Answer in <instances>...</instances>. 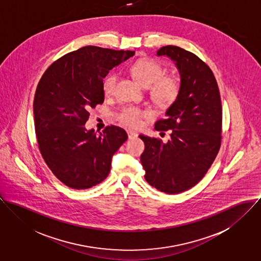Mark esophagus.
I'll list each match as a JSON object with an SVG mask.
<instances>
[{
    "label": "esophagus",
    "mask_w": 261,
    "mask_h": 261,
    "mask_svg": "<svg viewBox=\"0 0 261 261\" xmlns=\"http://www.w3.org/2000/svg\"><path fill=\"white\" fill-rule=\"evenodd\" d=\"M127 134H128V137H129V139H132V138H136V137L138 136V134H137L136 132H134V131H131V130H128V131H127Z\"/></svg>",
    "instance_id": "obj_1"
}]
</instances>
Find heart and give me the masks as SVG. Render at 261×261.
<instances>
[{
    "instance_id": "1",
    "label": "heart",
    "mask_w": 261,
    "mask_h": 261,
    "mask_svg": "<svg viewBox=\"0 0 261 261\" xmlns=\"http://www.w3.org/2000/svg\"><path fill=\"white\" fill-rule=\"evenodd\" d=\"M131 74L144 87H150L152 99L159 105H169L176 99L179 92V84L172 76H163L164 69L156 61L139 59L130 67ZM118 76L115 73L108 74L102 82V90L105 96L114 93ZM147 116L145 111L136 107H127L118 115L119 121L131 128H137Z\"/></svg>"
}]
</instances>
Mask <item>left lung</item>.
Masks as SVG:
<instances>
[{"label":"left lung","mask_w":261,"mask_h":261,"mask_svg":"<svg viewBox=\"0 0 261 261\" xmlns=\"http://www.w3.org/2000/svg\"><path fill=\"white\" fill-rule=\"evenodd\" d=\"M157 56L175 62L180 89L166 117L155 123L157 131H170L171 139L140 135L146 181L157 190L178 194L196 185L215 160L221 145L222 106L211 69L195 54L177 46H165Z\"/></svg>","instance_id":"obj_1"}]
</instances>
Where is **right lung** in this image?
Segmentation results:
<instances>
[{
  "instance_id": "obj_1",
  "label": "right lung",
  "mask_w": 261,
  "mask_h": 261,
  "mask_svg": "<svg viewBox=\"0 0 261 261\" xmlns=\"http://www.w3.org/2000/svg\"><path fill=\"white\" fill-rule=\"evenodd\" d=\"M135 51L86 46L55 61L43 74L34 98L39 150L59 180L73 189L101 183L112 156L128 136L118 126L99 135L86 130L90 110L104 102L103 79Z\"/></svg>"
}]
</instances>
